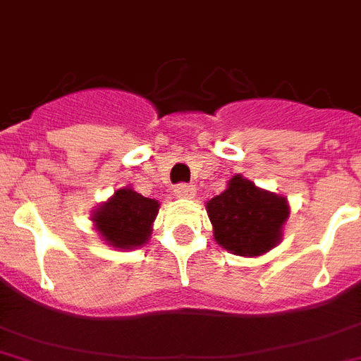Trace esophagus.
<instances>
[{"label":"esophagus","instance_id":"esophagus-1","mask_svg":"<svg viewBox=\"0 0 361 361\" xmlns=\"http://www.w3.org/2000/svg\"><path fill=\"white\" fill-rule=\"evenodd\" d=\"M173 192L177 197H183V199H192L193 195H195V188L192 186V184H177V186L173 188Z\"/></svg>","mask_w":361,"mask_h":361}]
</instances>
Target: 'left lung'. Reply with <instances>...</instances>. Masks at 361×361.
<instances>
[{
    "label": "left lung",
    "mask_w": 361,
    "mask_h": 361,
    "mask_svg": "<svg viewBox=\"0 0 361 361\" xmlns=\"http://www.w3.org/2000/svg\"><path fill=\"white\" fill-rule=\"evenodd\" d=\"M207 212L223 249L238 256H260L281 243L290 207L282 195L234 175L227 190L207 202Z\"/></svg>",
    "instance_id": "8db88e82"
}]
</instances>
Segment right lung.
I'll return each instance as SVG.
<instances>
[{"label": "right lung", "mask_w": 361, "mask_h": 361, "mask_svg": "<svg viewBox=\"0 0 361 361\" xmlns=\"http://www.w3.org/2000/svg\"><path fill=\"white\" fill-rule=\"evenodd\" d=\"M159 201L144 197L133 188H120L92 214L101 238L116 249H134L147 243Z\"/></svg>", "instance_id": "right-lung-1"}]
</instances>
